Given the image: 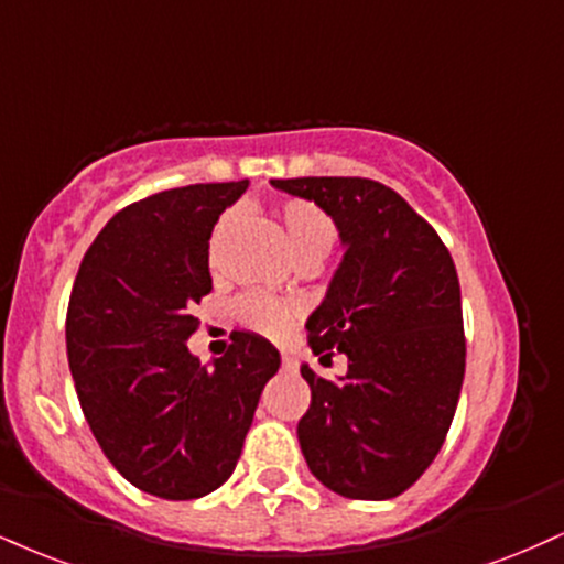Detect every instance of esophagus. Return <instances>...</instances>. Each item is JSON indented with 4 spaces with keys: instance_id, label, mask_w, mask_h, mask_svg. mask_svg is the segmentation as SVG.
Wrapping results in <instances>:
<instances>
[{
    "instance_id": "34e87169",
    "label": "esophagus",
    "mask_w": 564,
    "mask_h": 564,
    "mask_svg": "<svg viewBox=\"0 0 564 564\" xmlns=\"http://www.w3.org/2000/svg\"><path fill=\"white\" fill-rule=\"evenodd\" d=\"M281 368L289 370V372H294L296 368H300V362H296V359L291 357V355H283V357H281Z\"/></svg>"
}]
</instances>
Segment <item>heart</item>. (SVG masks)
Listing matches in <instances>:
<instances>
[{"label": "heart", "instance_id": "obj_1", "mask_svg": "<svg viewBox=\"0 0 564 564\" xmlns=\"http://www.w3.org/2000/svg\"><path fill=\"white\" fill-rule=\"evenodd\" d=\"M283 230H286V239L291 252L304 260H323L325 254L334 249L336 243V226L328 215L323 213L321 207L312 205V202L304 199H291L283 202L281 209ZM236 215L228 213L217 223L213 234V252L220 247V241L226 239L228 230L234 228ZM300 304L294 302H275L268 300V296H249L239 304V317L247 328L257 330V334H264L270 338H283L291 330L296 317H300Z\"/></svg>", "mask_w": 564, "mask_h": 564}]
</instances>
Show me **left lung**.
Instances as JSON below:
<instances>
[{"label":"left lung","mask_w":564,"mask_h":564,"mask_svg":"<svg viewBox=\"0 0 564 564\" xmlns=\"http://www.w3.org/2000/svg\"><path fill=\"white\" fill-rule=\"evenodd\" d=\"M270 183L315 202L344 243L307 341L321 359L347 355L349 370L325 381L302 365L312 391L296 429L304 459L347 499L399 497L436 459L463 389V296L449 249L378 181Z\"/></svg>","instance_id":"1"}]
</instances>
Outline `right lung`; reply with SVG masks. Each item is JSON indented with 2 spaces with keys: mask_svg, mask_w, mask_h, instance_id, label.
<instances>
[{
  "mask_svg": "<svg viewBox=\"0 0 564 564\" xmlns=\"http://www.w3.org/2000/svg\"><path fill=\"white\" fill-rule=\"evenodd\" d=\"M249 181L194 183L133 202L101 228L67 304V362L88 429L115 470L160 499H199L241 457L264 383L268 338L234 330L205 368L186 341L213 291L209 236Z\"/></svg>",
  "mask_w": 564,
  "mask_h": 564,
  "instance_id": "add662e5",
  "label": "right lung"
}]
</instances>
